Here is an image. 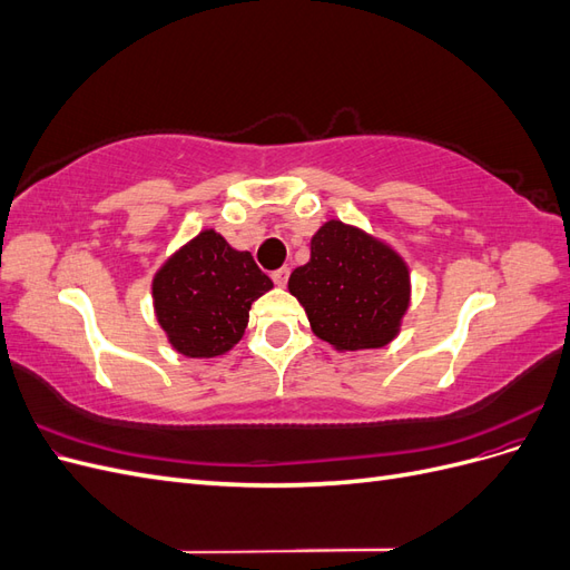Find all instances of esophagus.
<instances>
[{
	"instance_id": "34e87169",
	"label": "esophagus",
	"mask_w": 570,
	"mask_h": 570,
	"mask_svg": "<svg viewBox=\"0 0 570 570\" xmlns=\"http://www.w3.org/2000/svg\"><path fill=\"white\" fill-rule=\"evenodd\" d=\"M271 278H273V283L275 285H285L287 283V278H289V268L287 266H281V268H275L273 273H271Z\"/></svg>"
}]
</instances>
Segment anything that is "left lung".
Wrapping results in <instances>:
<instances>
[{"instance_id":"obj_1","label":"left lung","mask_w":570,"mask_h":570,"mask_svg":"<svg viewBox=\"0 0 570 570\" xmlns=\"http://www.w3.org/2000/svg\"><path fill=\"white\" fill-rule=\"evenodd\" d=\"M287 287L312 331L337 352L385 347L400 333L411 302L404 258L335 218L312 237V258L292 271Z\"/></svg>"}]
</instances>
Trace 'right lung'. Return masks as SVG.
Returning <instances> with one entry per match:
<instances>
[{
  "label": "right lung",
  "mask_w": 570,
  "mask_h": 570,
  "mask_svg": "<svg viewBox=\"0 0 570 570\" xmlns=\"http://www.w3.org/2000/svg\"><path fill=\"white\" fill-rule=\"evenodd\" d=\"M271 287L249 252L209 228L157 271L151 297L170 347L187 358H214L243 340L252 304Z\"/></svg>",
  "instance_id": "1"
}]
</instances>
